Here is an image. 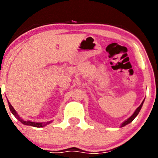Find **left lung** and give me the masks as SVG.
I'll list each match as a JSON object with an SVG mask.
<instances>
[{
    "label": "left lung",
    "instance_id": "1",
    "mask_svg": "<svg viewBox=\"0 0 158 158\" xmlns=\"http://www.w3.org/2000/svg\"><path fill=\"white\" fill-rule=\"evenodd\" d=\"M143 102H144V100H143V101H142V103H141V104H140V105L139 106V107H137V109H136V110H135V111L134 112V114H133L131 115V116L130 118H128V119H127V120H126V121H124V122H123L122 124H121V127H124V126H125V125H127V124H130L131 122H132V121H133V120H134V118H135L137 116V114H139V112H140V109H141L142 106H143Z\"/></svg>",
    "mask_w": 158,
    "mask_h": 158
}]
</instances>
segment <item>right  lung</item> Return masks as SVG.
Wrapping results in <instances>:
<instances>
[{"mask_svg": "<svg viewBox=\"0 0 158 158\" xmlns=\"http://www.w3.org/2000/svg\"><path fill=\"white\" fill-rule=\"evenodd\" d=\"M7 102H8L9 108H10V110L11 111V113L13 114V115H15V118H16L18 121H21V122L23 124H24V125L33 126V127H44V126L48 125V124H50V123L52 122V121H48V122L40 123V122H33V121H24V120H23L22 118H21V117L18 114L17 111L15 110V108L12 107V105L10 104V102H9L8 101H7Z\"/></svg>", "mask_w": 158, "mask_h": 158, "instance_id": "right-lung-1", "label": "right lung"}]
</instances>
